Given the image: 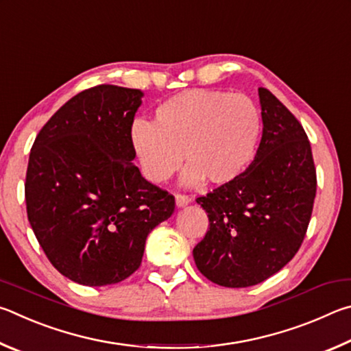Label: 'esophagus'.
I'll return each instance as SVG.
<instances>
[{
    "mask_svg": "<svg viewBox=\"0 0 351 351\" xmlns=\"http://www.w3.org/2000/svg\"><path fill=\"white\" fill-rule=\"evenodd\" d=\"M191 199L188 197V195H183V194H176V205L177 208H185Z\"/></svg>",
    "mask_w": 351,
    "mask_h": 351,
    "instance_id": "1",
    "label": "esophagus"
}]
</instances>
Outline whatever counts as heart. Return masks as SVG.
I'll return each instance as SVG.
<instances>
[{"mask_svg": "<svg viewBox=\"0 0 351 351\" xmlns=\"http://www.w3.org/2000/svg\"><path fill=\"white\" fill-rule=\"evenodd\" d=\"M262 119L248 97L217 89H189L160 103L154 123L135 120L129 141L147 180L162 183L189 165L180 183L208 180L223 186L243 174L256 156Z\"/></svg>", "mask_w": 351, "mask_h": 351, "instance_id": "obj_1", "label": "heart"}]
</instances>
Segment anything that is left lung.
Returning a JSON list of instances; mask_svg holds the SVG:
<instances>
[{
  "mask_svg": "<svg viewBox=\"0 0 351 351\" xmlns=\"http://www.w3.org/2000/svg\"><path fill=\"white\" fill-rule=\"evenodd\" d=\"M262 138L243 174L197 204L210 230L193 250L206 279L222 287L257 285L298 253L316 197L308 137L290 110L259 88Z\"/></svg>",
  "mask_w": 351,
  "mask_h": 351,
  "instance_id": "left-lung-1",
  "label": "left lung"
}]
</instances>
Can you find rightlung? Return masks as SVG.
Masks as SVG:
<instances>
[{
    "label": "right lung",
    "mask_w": 351,
    "mask_h": 351,
    "mask_svg": "<svg viewBox=\"0 0 351 351\" xmlns=\"http://www.w3.org/2000/svg\"><path fill=\"white\" fill-rule=\"evenodd\" d=\"M143 92L101 84L66 101L30 149L27 219L47 259L80 285H112L140 267L174 197L143 179L129 129Z\"/></svg>",
    "instance_id": "obj_1"
}]
</instances>
